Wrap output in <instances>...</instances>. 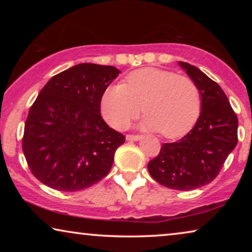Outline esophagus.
<instances>
[{
    "instance_id": "esophagus-1",
    "label": "esophagus",
    "mask_w": 252,
    "mask_h": 252,
    "mask_svg": "<svg viewBox=\"0 0 252 252\" xmlns=\"http://www.w3.org/2000/svg\"><path fill=\"white\" fill-rule=\"evenodd\" d=\"M141 139V135H126L127 141H139Z\"/></svg>"
}]
</instances>
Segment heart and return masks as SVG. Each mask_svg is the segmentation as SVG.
I'll use <instances>...</instances> for the list:
<instances>
[{
  "mask_svg": "<svg viewBox=\"0 0 252 252\" xmlns=\"http://www.w3.org/2000/svg\"><path fill=\"white\" fill-rule=\"evenodd\" d=\"M147 115L142 128L174 139L185 135L197 122L201 94L190 78L159 68H140L124 84L109 86L101 97L103 118L116 129H124L141 112Z\"/></svg>",
  "mask_w": 252,
  "mask_h": 252,
  "instance_id": "b5f03b06",
  "label": "heart"
}]
</instances>
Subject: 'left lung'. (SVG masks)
Segmentation results:
<instances>
[{
	"label": "left lung",
	"instance_id": "1",
	"mask_svg": "<svg viewBox=\"0 0 252 252\" xmlns=\"http://www.w3.org/2000/svg\"><path fill=\"white\" fill-rule=\"evenodd\" d=\"M179 66L194 80L201 94V113L191 130L177 142L164 143L148 163L158 184L177 190H192L210 184L237 144V117L220 86L198 67Z\"/></svg>",
	"mask_w": 252,
	"mask_h": 252
}]
</instances>
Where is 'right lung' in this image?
Listing matches in <instances>:
<instances>
[{
    "label": "right lung",
    "mask_w": 252,
    "mask_h": 252,
    "mask_svg": "<svg viewBox=\"0 0 252 252\" xmlns=\"http://www.w3.org/2000/svg\"><path fill=\"white\" fill-rule=\"evenodd\" d=\"M115 66L82 63L54 75L25 123L23 151L34 177L60 191H78L111 170L125 136L101 116V97L118 77Z\"/></svg>",
    "instance_id": "right-lung-1"
}]
</instances>
